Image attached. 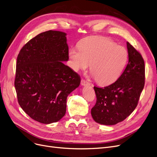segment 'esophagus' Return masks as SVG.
<instances>
[{
    "label": "esophagus",
    "mask_w": 157,
    "mask_h": 157,
    "mask_svg": "<svg viewBox=\"0 0 157 157\" xmlns=\"http://www.w3.org/2000/svg\"><path fill=\"white\" fill-rule=\"evenodd\" d=\"M81 84H82L83 86L90 85V83L88 82L86 80H85V79H82V81H81Z\"/></svg>",
    "instance_id": "1"
}]
</instances>
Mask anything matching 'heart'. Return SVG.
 Instances as JSON below:
<instances>
[{
	"label": "heart",
	"mask_w": 157,
	"mask_h": 157,
	"mask_svg": "<svg viewBox=\"0 0 157 157\" xmlns=\"http://www.w3.org/2000/svg\"><path fill=\"white\" fill-rule=\"evenodd\" d=\"M71 66L75 71H90L96 82L106 85L115 82L121 75L128 59L127 50L113 40L102 37H88L68 52Z\"/></svg>",
	"instance_id": "heart-1"
}]
</instances>
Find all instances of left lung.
Here are the masks:
<instances>
[{"label":"left lung","mask_w":157,"mask_h":157,"mask_svg":"<svg viewBox=\"0 0 157 157\" xmlns=\"http://www.w3.org/2000/svg\"><path fill=\"white\" fill-rule=\"evenodd\" d=\"M127 47L129 61L117 81L105 87L94 86L96 102L91 114L98 124L111 125L121 122L138 105L145 84L144 61L129 42Z\"/></svg>","instance_id":"left-lung-1"}]
</instances>
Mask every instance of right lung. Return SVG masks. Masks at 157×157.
<instances>
[{
	"mask_svg": "<svg viewBox=\"0 0 157 157\" xmlns=\"http://www.w3.org/2000/svg\"><path fill=\"white\" fill-rule=\"evenodd\" d=\"M67 34L49 30L32 38L17 56L15 87L21 108L40 123L57 122L66 113L67 98L81 78L68 60Z\"/></svg>",
	"mask_w": 157,
	"mask_h": 157,
	"instance_id": "right-lung-1",
	"label": "right lung"
}]
</instances>
